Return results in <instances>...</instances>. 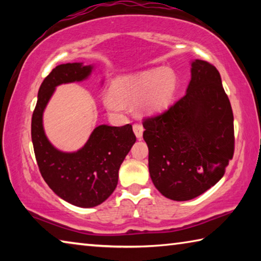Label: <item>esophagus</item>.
I'll return each instance as SVG.
<instances>
[{
	"mask_svg": "<svg viewBox=\"0 0 261 261\" xmlns=\"http://www.w3.org/2000/svg\"><path fill=\"white\" fill-rule=\"evenodd\" d=\"M143 131H144V127L141 126L140 124H135L134 125V132H135V135L138 139H141V137H143Z\"/></svg>",
	"mask_w": 261,
	"mask_h": 261,
	"instance_id": "obj_1",
	"label": "esophagus"
}]
</instances>
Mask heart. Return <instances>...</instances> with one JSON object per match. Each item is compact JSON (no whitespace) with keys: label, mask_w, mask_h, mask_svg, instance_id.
Wrapping results in <instances>:
<instances>
[{"label":"heart","mask_w":261,"mask_h":261,"mask_svg":"<svg viewBox=\"0 0 261 261\" xmlns=\"http://www.w3.org/2000/svg\"><path fill=\"white\" fill-rule=\"evenodd\" d=\"M177 79L168 68H156L118 78L114 90L105 94L103 102L109 112L121 114L125 102L136 101L140 114H154L165 109L175 94Z\"/></svg>","instance_id":"heart-1"}]
</instances>
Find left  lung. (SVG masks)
<instances>
[{"label":"left lung","mask_w":261,"mask_h":261,"mask_svg":"<svg viewBox=\"0 0 261 261\" xmlns=\"http://www.w3.org/2000/svg\"><path fill=\"white\" fill-rule=\"evenodd\" d=\"M148 170L171 200H191L219 182L233 155V115L214 65L191 61L187 93L160 115L145 118Z\"/></svg>","instance_id":"obj_1"}]
</instances>
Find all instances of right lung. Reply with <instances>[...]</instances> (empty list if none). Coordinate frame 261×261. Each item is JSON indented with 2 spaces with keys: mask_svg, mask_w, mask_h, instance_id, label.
Wrapping results in <instances>:
<instances>
[{
  "mask_svg": "<svg viewBox=\"0 0 261 261\" xmlns=\"http://www.w3.org/2000/svg\"><path fill=\"white\" fill-rule=\"evenodd\" d=\"M94 69L93 64L79 62L53 69L39 88L31 129L35 159L45 182L62 199L83 208L102 204L116 189L118 170L136 143L132 125L101 124L82 148L63 152L47 138L42 117L57 86L86 81Z\"/></svg>",
  "mask_w": 261,
  "mask_h": 261,
  "instance_id": "1",
  "label": "right lung"
}]
</instances>
